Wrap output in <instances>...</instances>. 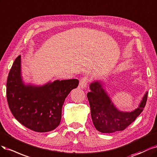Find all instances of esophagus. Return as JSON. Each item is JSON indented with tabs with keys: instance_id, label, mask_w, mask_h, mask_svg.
I'll return each instance as SVG.
<instances>
[{
	"instance_id": "obj_1",
	"label": "esophagus",
	"mask_w": 157,
	"mask_h": 157,
	"mask_svg": "<svg viewBox=\"0 0 157 157\" xmlns=\"http://www.w3.org/2000/svg\"><path fill=\"white\" fill-rule=\"evenodd\" d=\"M89 82V79L87 77H83L80 79L79 86L82 89H85L87 87V85Z\"/></svg>"
}]
</instances>
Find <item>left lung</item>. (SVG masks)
I'll return each instance as SVG.
<instances>
[{
    "label": "left lung",
    "instance_id": "8db88e82",
    "mask_svg": "<svg viewBox=\"0 0 157 157\" xmlns=\"http://www.w3.org/2000/svg\"><path fill=\"white\" fill-rule=\"evenodd\" d=\"M103 85L102 81H93L89 85L90 91L87 94L93 124L102 133L123 130L143 112L148 91L145 93L137 108L131 112H123L114 105Z\"/></svg>",
    "mask_w": 157,
    "mask_h": 157
}]
</instances>
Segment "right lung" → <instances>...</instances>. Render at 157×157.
Instances as JSON below:
<instances>
[{"instance_id":"right-lung-1","label":"right lung","mask_w":157,"mask_h":157,"mask_svg":"<svg viewBox=\"0 0 157 157\" xmlns=\"http://www.w3.org/2000/svg\"><path fill=\"white\" fill-rule=\"evenodd\" d=\"M77 79L55 80L42 85L26 83L21 74V55L14 60L6 83V97L14 117L25 127L47 132L59 125L62 108Z\"/></svg>"}]
</instances>
